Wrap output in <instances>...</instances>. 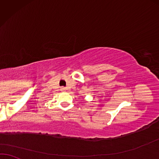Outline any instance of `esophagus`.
<instances>
[{
	"label": "esophagus",
	"instance_id": "obj_1",
	"mask_svg": "<svg viewBox=\"0 0 159 159\" xmlns=\"http://www.w3.org/2000/svg\"><path fill=\"white\" fill-rule=\"evenodd\" d=\"M62 89V91H64V90H65V89L64 87H62V89Z\"/></svg>",
	"mask_w": 159,
	"mask_h": 159
}]
</instances>
